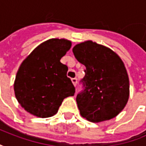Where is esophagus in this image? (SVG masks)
Here are the masks:
<instances>
[{
    "mask_svg": "<svg viewBox=\"0 0 146 146\" xmlns=\"http://www.w3.org/2000/svg\"><path fill=\"white\" fill-rule=\"evenodd\" d=\"M71 81H72V83H73V84H74L75 86L76 85V84H77V79H76V78H72V79H71Z\"/></svg>",
    "mask_w": 146,
    "mask_h": 146,
    "instance_id": "1",
    "label": "esophagus"
}]
</instances>
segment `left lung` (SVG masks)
Listing matches in <instances>:
<instances>
[{
    "label": "left lung",
    "mask_w": 146,
    "mask_h": 146,
    "mask_svg": "<svg viewBox=\"0 0 146 146\" xmlns=\"http://www.w3.org/2000/svg\"><path fill=\"white\" fill-rule=\"evenodd\" d=\"M73 53L86 69L84 90L76 102L80 115L92 122L110 120L125 108L129 98V78L124 63L113 50L92 41L76 44Z\"/></svg>",
    "instance_id": "1"
}]
</instances>
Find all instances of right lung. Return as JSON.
<instances>
[{"label": "right lung", "mask_w": 146, "mask_h": 146, "mask_svg": "<svg viewBox=\"0 0 146 146\" xmlns=\"http://www.w3.org/2000/svg\"><path fill=\"white\" fill-rule=\"evenodd\" d=\"M71 42L52 38L38 45L21 63L14 84L19 104L38 117L57 113L65 98L75 94V87L66 76L67 66L60 62Z\"/></svg>", "instance_id": "add662e5"}]
</instances>
